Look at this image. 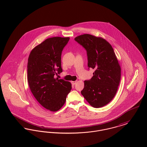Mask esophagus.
I'll list each match as a JSON object with an SVG mask.
<instances>
[{
  "instance_id": "obj_1",
  "label": "esophagus",
  "mask_w": 147,
  "mask_h": 147,
  "mask_svg": "<svg viewBox=\"0 0 147 147\" xmlns=\"http://www.w3.org/2000/svg\"><path fill=\"white\" fill-rule=\"evenodd\" d=\"M71 83L72 85H74V84L77 83V81H71Z\"/></svg>"
}]
</instances>
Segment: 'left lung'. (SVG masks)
Returning <instances> with one entry per match:
<instances>
[{"label": "left lung", "mask_w": 147, "mask_h": 147, "mask_svg": "<svg viewBox=\"0 0 147 147\" xmlns=\"http://www.w3.org/2000/svg\"><path fill=\"white\" fill-rule=\"evenodd\" d=\"M87 51L88 66L95 70L90 80L84 81L82 95L94 108L108 104L115 96L121 80V67L111 44L90 34L74 38Z\"/></svg>", "instance_id": "obj_1"}]
</instances>
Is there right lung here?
Wrapping results in <instances>:
<instances>
[{"label": "right lung", "mask_w": 147, "mask_h": 147, "mask_svg": "<svg viewBox=\"0 0 147 147\" xmlns=\"http://www.w3.org/2000/svg\"><path fill=\"white\" fill-rule=\"evenodd\" d=\"M69 37L49 38L33 49L28 61V81L34 96L46 109L56 112L64 105L70 82L55 78L63 71L61 53Z\"/></svg>", "instance_id": "obj_1"}]
</instances>
